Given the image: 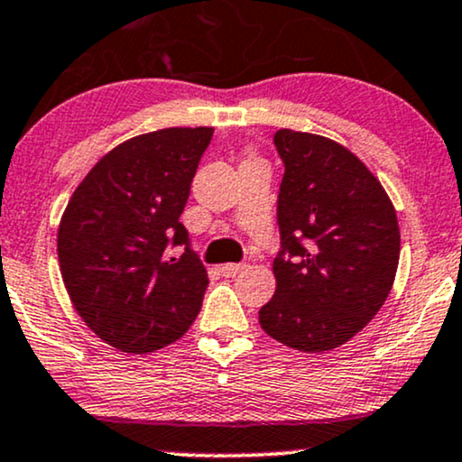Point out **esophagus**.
Masks as SVG:
<instances>
[{
    "label": "esophagus",
    "instance_id": "obj_1",
    "mask_svg": "<svg viewBox=\"0 0 462 462\" xmlns=\"http://www.w3.org/2000/svg\"><path fill=\"white\" fill-rule=\"evenodd\" d=\"M247 266L245 264H232V263H227V264H221V273H224L226 277H236L238 273H243V271H245Z\"/></svg>",
    "mask_w": 462,
    "mask_h": 462
}]
</instances>
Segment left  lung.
<instances>
[{"mask_svg": "<svg viewBox=\"0 0 462 462\" xmlns=\"http://www.w3.org/2000/svg\"><path fill=\"white\" fill-rule=\"evenodd\" d=\"M284 161L273 260L275 294L260 327L301 353L342 346L374 319L393 286L400 230L390 196L361 159L314 133L282 129Z\"/></svg>", "mask_w": 462, "mask_h": 462, "instance_id": "left-lung-1", "label": "left lung"}]
</instances>
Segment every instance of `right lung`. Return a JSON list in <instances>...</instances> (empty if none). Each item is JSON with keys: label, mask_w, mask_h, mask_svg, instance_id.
Segmentation results:
<instances>
[{"label": "right lung", "mask_w": 462, "mask_h": 462, "mask_svg": "<svg viewBox=\"0 0 462 462\" xmlns=\"http://www.w3.org/2000/svg\"><path fill=\"white\" fill-rule=\"evenodd\" d=\"M213 126H171L118 143L77 185L58 227L72 308L122 353L148 355L182 337L208 273L180 224ZM168 245H187L168 259Z\"/></svg>", "instance_id": "obj_1"}]
</instances>
